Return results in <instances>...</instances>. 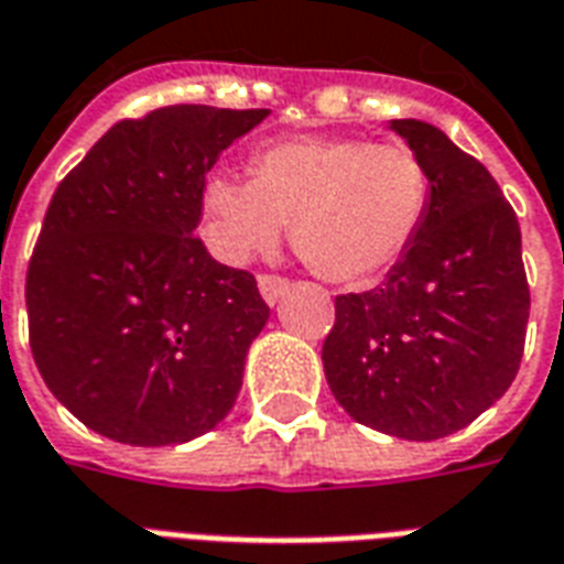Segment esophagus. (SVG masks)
Masks as SVG:
<instances>
[{
  "mask_svg": "<svg viewBox=\"0 0 564 564\" xmlns=\"http://www.w3.org/2000/svg\"><path fill=\"white\" fill-rule=\"evenodd\" d=\"M257 286H260V295H263L265 304H278L283 299V292L290 290V281L286 278H278V274H260L257 278Z\"/></svg>",
  "mask_w": 564,
  "mask_h": 564,
  "instance_id": "obj_1",
  "label": "esophagus"
}]
</instances>
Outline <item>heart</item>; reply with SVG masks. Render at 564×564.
<instances>
[{"label": "heart", "mask_w": 564, "mask_h": 564, "mask_svg": "<svg viewBox=\"0 0 564 564\" xmlns=\"http://www.w3.org/2000/svg\"><path fill=\"white\" fill-rule=\"evenodd\" d=\"M429 209V171L405 144L358 139L274 141L251 159V180L218 171L200 188L204 239L225 263L292 245L339 286L378 281L411 251Z\"/></svg>", "instance_id": "obj_1"}]
</instances>
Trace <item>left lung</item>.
Instances as JSON below:
<instances>
[{
  "mask_svg": "<svg viewBox=\"0 0 564 564\" xmlns=\"http://www.w3.org/2000/svg\"><path fill=\"white\" fill-rule=\"evenodd\" d=\"M429 171V209L384 283L334 301L322 367L358 423L437 441L518 376L530 319L521 227L482 162L425 120H390Z\"/></svg>",
  "mask_w": 564,
  "mask_h": 564,
  "instance_id": "8db88e82",
  "label": "left lung"
}]
</instances>
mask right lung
<instances>
[{"mask_svg":"<svg viewBox=\"0 0 564 564\" xmlns=\"http://www.w3.org/2000/svg\"><path fill=\"white\" fill-rule=\"evenodd\" d=\"M265 118L165 106L120 120L55 188L25 274L29 343L53 397L97 435L186 444L236 405L269 307L195 230L209 167Z\"/></svg>","mask_w":564,"mask_h":564,"instance_id":"right-lung-1","label":"right lung"}]
</instances>
